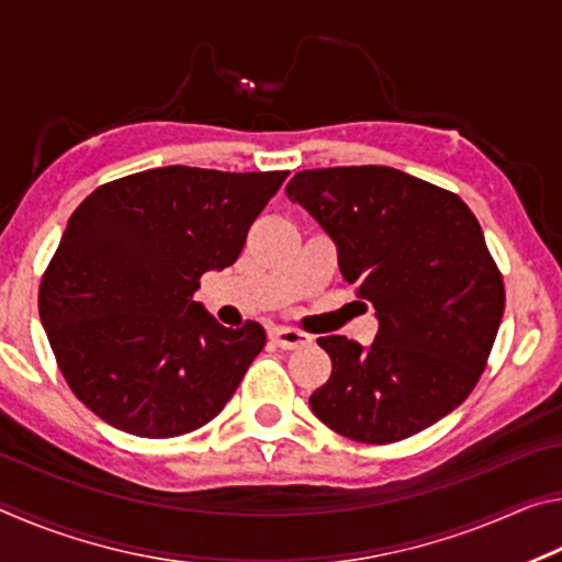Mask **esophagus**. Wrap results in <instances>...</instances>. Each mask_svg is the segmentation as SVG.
Segmentation results:
<instances>
[{"mask_svg":"<svg viewBox=\"0 0 562 562\" xmlns=\"http://www.w3.org/2000/svg\"><path fill=\"white\" fill-rule=\"evenodd\" d=\"M268 337L272 345H278L280 349H300V347H307L312 337L304 335L300 329H290V327H272L268 331Z\"/></svg>","mask_w":562,"mask_h":562,"instance_id":"1","label":"esophagus"}]
</instances>
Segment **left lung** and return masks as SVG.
<instances>
[{"label": "left lung", "mask_w": 562, "mask_h": 562, "mask_svg": "<svg viewBox=\"0 0 562 562\" xmlns=\"http://www.w3.org/2000/svg\"><path fill=\"white\" fill-rule=\"evenodd\" d=\"M284 190L335 240L341 274L379 319L367 349L317 339L331 374L312 412L361 443L429 429L473 392L506 307L475 215L451 190L386 166L300 170Z\"/></svg>", "instance_id": "obj_1"}]
</instances>
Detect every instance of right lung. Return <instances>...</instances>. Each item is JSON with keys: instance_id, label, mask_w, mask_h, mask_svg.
I'll return each mask as SVG.
<instances>
[{"instance_id": "add662e5", "label": "right lung", "mask_w": 562, "mask_h": 562, "mask_svg": "<svg viewBox=\"0 0 562 562\" xmlns=\"http://www.w3.org/2000/svg\"><path fill=\"white\" fill-rule=\"evenodd\" d=\"M288 176L166 166L76 207L42 278L40 317L66 384L113 429L170 439L223 412L265 329L223 327L193 294L207 270L237 260Z\"/></svg>"}]
</instances>
